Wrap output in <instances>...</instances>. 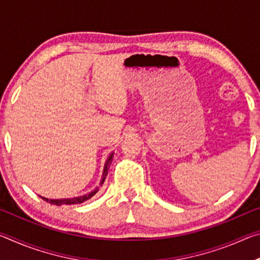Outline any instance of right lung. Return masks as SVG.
Returning <instances> with one entry per match:
<instances>
[{
	"label": "right lung",
	"mask_w": 260,
	"mask_h": 260,
	"mask_svg": "<svg viewBox=\"0 0 260 260\" xmlns=\"http://www.w3.org/2000/svg\"><path fill=\"white\" fill-rule=\"evenodd\" d=\"M112 159H113V153H111V155L109 156L107 162H105L104 171H103V175H102V180H101L100 186H102L103 182H104V180H105V178H107V175H108V171H109V167H110V165H111ZM99 188H100V187H96L93 191L88 192V193H86V195H83V196L73 197V199L49 200V199H46V197H41V199H42V200H45L46 202H48V203L54 204V205H57V206H60V205H63V204H67V205H71V204H81V203H83V202H85V201L91 199V197H93V196L95 195V193L99 191Z\"/></svg>",
	"instance_id": "add662e5"
}]
</instances>
